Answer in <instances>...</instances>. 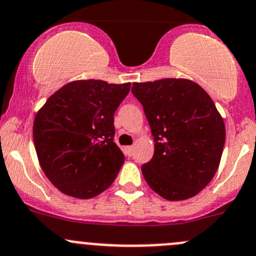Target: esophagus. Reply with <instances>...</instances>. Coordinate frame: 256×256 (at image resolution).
I'll return each instance as SVG.
<instances>
[{
    "label": "esophagus",
    "instance_id": "esophagus-1",
    "mask_svg": "<svg viewBox=\"0 0 256 256\" xmlns=\"http://www.w3.org/2000/svg\"><path fill=\"white\" fill-rule=\"evenodd\" d=\"M124 152H125L126 156L131 157L134 154V146H126L124 147Z\"/></svg>",
    "mask_w": 256,
    "mask_h": 256
}]
</instances>
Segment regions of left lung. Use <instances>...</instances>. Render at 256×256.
<instances>
[{"mask_svg": "<svg viewBox=\"0 0 256 256\" xmlns=\"http://www.w3.org/2000/svg\"><path fill=\"white\" fill-rule=\"evenodd\" d=\"M154 138V154L142 166L150 189L169 201L198 195L218 169L226 141L222 116L198 83L164 78L134 83Z\"/></svg>", "mask_w": 256, "mask_h": 256, "instance_id": "1", "label": "left lung"}]
</instances>
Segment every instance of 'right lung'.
<instances>
[{
    "instance_id": "1",
    "label": "right lung",
    "mask_w": 256,
    "mask_h": 256,
    "mask_svg": "<svg viewBox=\"0 0 256 256\" xmlns=\"http://www.w3.org/2000/svg\"><path fill=\"white\" fill-rule=\"evenodd\" d=\"M130 86L74 80L56 90L36 112L33 138L38 160L61 192L92 198L118 176L125 157L114 142V112Z\"/></svg>"
}]
</instances>
